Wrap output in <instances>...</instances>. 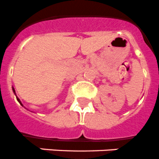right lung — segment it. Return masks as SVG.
Returning <instances> with one entry per match:
<instances>
[{"label":"right lung","instance_id":"add662e5","mask_svg":"<svg viewBox=\"0 0 159 159\" xmlns=\"http://www.w3.org/2000/svg\"><path fill=\"white\" fill-rule=\"evenodd\" d=\"M13 91H14V94H15V90H14V88H13ZM15 95H16V94H15ZM16 98H17V100H18V102H19V103H20V104H21V105H22V102H21V101H20V100H19V98H18V97H17V96H16Z\"/></svg>","mask_w":159,"mask_h":159}]
</instances>
